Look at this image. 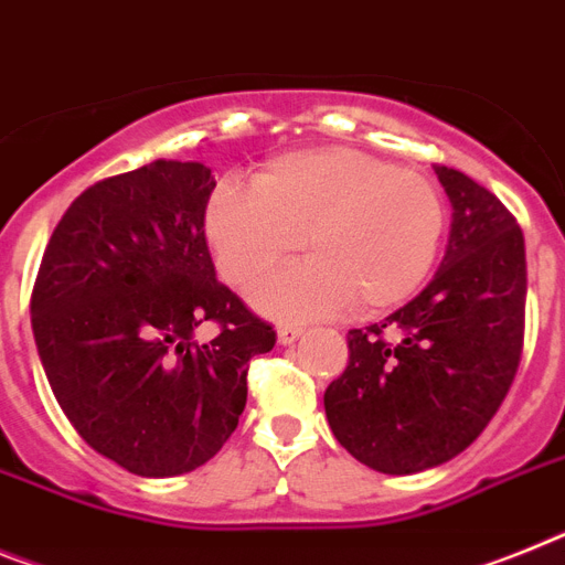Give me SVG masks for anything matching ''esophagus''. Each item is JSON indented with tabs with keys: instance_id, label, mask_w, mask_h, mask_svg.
<instances>
[{
	"instance_id": "1",
	"label": "esophagus",
	"mask_w": 565,
	"mask_h": 565,
	"mask_svg": "<svg viewBox=\"0 0 565 565\" xmlns=\"http://www.w3.org/2000/svg\"><path fill=\"white\" fill-rule=\"evenodd\" d=\"M302 337V329L300 326H279L277 329V342L279 345H291V342H297Z\"/></svg>"
}]
</instances>
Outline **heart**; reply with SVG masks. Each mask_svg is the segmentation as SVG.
I'll return each instance as SVG.
<instances>
[{
	"label": "heart",
	"mask_w": 565,
	"mask_h": 565,
	"mask_svg": "<svg viewBox=\"0 0 565 565\" xmlns=\"http://www.w3.org/2000/svg\"><path fill=\"white\" fill-rule=\"evenodd\" d=\"M443 228L446 209L428 177L356 148L277 157L254 177V191L220 185L205 205V236L231 286H254L300 245L311 254L254 291L274 317L399 306L431 271Z\"/></svg>",
	"instance_id": "heart-1"
}]
</instances>
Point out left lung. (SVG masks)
<instances>
[{
  "mask_svg": "<svg viewBox=\"0 0 565 565\" xmlns=\"http://www.w3.org/2000/svg\"><path fill=\"white\" fill-rule=\"evenodd\" d=\"M451 234L434 279L383 322L349 331V365L326 388L340 446L383 475L451 460L480 437L518 374L525 243L498 196L434 166Z\"/></svg>",
  "mask_w": 565,
  "mask_h": 565,
  "instance_id": "left-lung-1",
  "label": "left lung"
}]
</instances>
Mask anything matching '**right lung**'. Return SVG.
Masks as SVG:
<instances>
[{"label":"right lung","mask_w":565,"mask_h":565,"mask_svg":"<svg viewBox=\"0 0 565 565\" xmlns=\"http://www.w3.org/2000/svg\"><path fill=\"white\" fill-rule=\"evenodd\" d=\"M202 162L157 159L82 191L42 257L31 326L71 426L139 477L209 462L234 434L250 356L277 334L216 279ZM202 321L217 337L196 343Z\"/></svg>","instance_id":"obj_1"}]
</instances>
